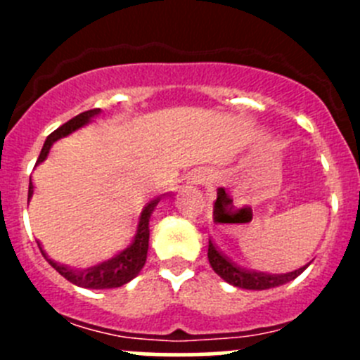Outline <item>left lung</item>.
Listing matches in <instances>:
<instances>
[{"instance_id": "8db88e82", "label": "left lung", "mask_w": 360, "mask_h": 360, "mask_svg": "<svg viewBox=\"0 0 360 360\" xmlns=\"http://www.w3.org/2000/svg\"><path fill=\"white\" fill-rule=\"evenodd\" d=\"M209 263L212 266V270L223 278L228 284L235 285V288L240 289H250V291H263V289H271L277 288V285L288 284V282L294 281L297 275H301L304 271V268L308 264H304L303 268H297V270L289 271V274H281V275H270L263 274V271H252L245 270V268L238 266L237 263L230 259L228 256H224L221 250H217L212 240H209Z\"/></svg>"}]
</instances>
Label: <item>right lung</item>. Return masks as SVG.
<instances>
[{"label": "right lung", "mask_w": 360, "mask_h": 360, "mask_svg": "<svg viewBox=\"0 0 360 360\" xmlns=\"http://www.w3.org/2000/svg\"><path fill=\"white\" fill-rule=\"evenodd\" d=\"M101 112V110H89L85 112H79L78 116L69 120L68 123L60 125L59 129L53 130L49 137H46L45 144L41 148V153H39L38 160H36V165L41 163L43 160L49 157V151L52 148V144L56 141H59L60 137H66L69 134H72L75 130H78L79 127L86 125L94 116H97ZM32 191H34V186L29 181V195H27V202L29 198L32 197ZM160 202V197L155 198L148 203L146 207L143 209L139 216V224H137V231L136 237H134L132 244L129 245L127 249H123L122 252L116 254L115 257L111 259L103 261V263L96 264V266H90L86 270H72V268L64 266V264L56 263L53 259H50L49 256L43 250L41 244L38 242V248L41 250V254L45 256V259L63 275L64 278H68L69 282H72L75 285H79V288L85 289H112V288H120V285L127 284V282L132 281L141 270H143L144 263H146L148 257V245H150V217L153 214L155 207Z\"/></svg>", "instance_id": "add662e5"}]
</instances>
